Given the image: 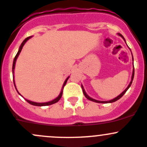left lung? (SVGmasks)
I'll list each match as a JSON object with an SVG mask.
<instances>
[{
  "instance_id": "1",
  "label": "left lung",
  "mask_w": 147,
  "mask_h": 147,
  "mask_svg": "<svg viewBox=\"0 0 147 147\" xmlns=\"http://www.w3.org/2000/svg\"><path fill=\"white\" fill-rule=\"evenodd\" d=\"M118 35H119V36H121V37L123 39V40H124V41L126 42V40H125V38H123V36H122V35L121 34V33H118ZM130 51H131V50H130ZM131 56H132V61H133V71H132L131 80L130 83H129V85H128V86L126 87V89H125L124 91H123V92L121 93V94H120L119 95L117 96L116 97V98H113V99H111V100H109V101H98V100H96V99H94V98H91V97H90L89 96H88V94H86V91H85V90H84V86H83V85H81V88H82L83 93H84V96H85L86 98L87 99L90 100V101H94V102H96V103H101V104H108V103L115 102L116 101H117V100H119V98H121V97H122L123 96V94H124L126 92V91H127V90L129 89V87L131 86V84H132V81H133V79H134V58H133V55H132V53H131Z\"/></svg>"
}]
</instances>
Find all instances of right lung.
Wrapping results in <instances>:
<instances>
[{
    "mask_svg": "<svg viewBox=\"0 0 147 147\" xmlns=\"http://www.w3.org/2000/svg\"><path fill=\"white\" fill-rule=\"evenodd\" d=\"M31 37H32V36H29V37L26 38L25 39V40H24V41L22 42V43H21V46H20V47H19V49H18V53H17V54L16 55L15 58H14L13 63L12 71H13V84H14V86H15V88H16V89L17 92L18 93V94H19V92H18V90H17V88H16V84H15V81H14V69H15L16 62V60H17V59H18V56H19L20 53H21V50H22V49H23V47H24V45H25V43H26V42H27V40H28L29 39H30V38H31ZM69 76H68L67 78H66V79L65 80L64 83H63V86H62V88H61V92H60V94H59V95L58 96L56 97V98H54V99H53V100H52V101H48V102H43V103H38V102H35V101H30V100L26 99V98H25V99H26V101H27L28 103H29V104H31V105H33V106H37V107H44V106H49V105H51V104H55V103L58 102V101H59V100H60V98H61V96H62V94H63V87H64V86L66 85V82H67V81H68V79H69ZM20 95H21V94H20Z\"/></svg>",
    "mask_w": 147,
    "mask_h": 147,
    "instance_id": "add662e5",
    "label": "right lung"
}]
</instances>
